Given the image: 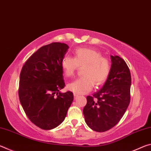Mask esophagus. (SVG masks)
Returning a JSON list of instances; mask_svg holds the SVG:
<instances>
[{"mask_svg":"<svg viewBox=\"0 0 151 151\" xmlns=\"http://www.w3.org/2000/svg\"><path fill=\"white\" fill-rule=\"evenodd\" d=\"M74 96H75V98L76 99V97H78V94H76L75 93H74Z\"/></svg>","mask_w":151,"mask_h":151,"instance_id":"esophagus-1","label":"esophagus"}]
</instances>
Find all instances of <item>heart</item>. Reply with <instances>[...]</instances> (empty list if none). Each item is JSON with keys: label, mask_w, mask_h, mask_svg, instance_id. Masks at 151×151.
<instances>
[{"label": "heart", "mask_w": 151, "mask_h": 151, "mask_svg": "<svg viewBox=\"0 0 151 151\" xmlns=\"http://www.w3.org/2000/svg\"><path fill=\"white\" fill-rule=\"evenodd\" d=\"M64 75L66 77L74 76L78 67L82 68L83 76L69 83L67 88L76 94L87 93L93 88L94 84L99 86L105 83L111 72V63L103 57L100 52L87 48H80L75 50L74 58L65 57L61 61Z\"/></svg>", "instance_id": "b5f03b06"}]
</instances>
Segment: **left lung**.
<instances>
[{
  "mask_svg": "<svg viewBox=\"0 0 151 151\" xmlns=\"http://www.w3.org/2000/svg\"><path fill=\"white\" fill-rule=\"evenodd\" d=\"M111 68L100 91L86 97L83 109L86 124L96 132H104L118 123L131 101V72L119 56H111Z\"/></svg>",
  "mask_w": 151,
  "mask_h": 151,
  "instance_id": "obj_1",
  "label": "left lung"
}]
</instances>
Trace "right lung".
<instances>
[{
  "instance_id": "obj_1",
  "label": "right lung",
  "mask_w": 151,
  "mask_h": 151,
  "mask_svg": "<svg viewBox=\"0 0 151 151\" xmlns=\"http://www.w3.org/2000/svg\"><path fill=\"white\" fill-rule=\"evenodd\" d=\"M68 48L65 43L42 46L24 63L20 74L19 96L29 120L44 130L58 127L65 120L74 96L65 86L61 61Z\"/></svg>"
}]
</instances>
